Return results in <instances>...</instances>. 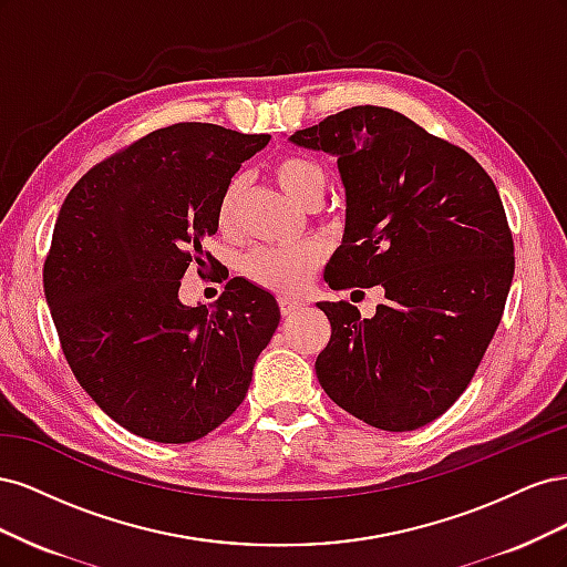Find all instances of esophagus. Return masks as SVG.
<instances>
[{
  "instance_id": "34e87169",
  "label": "esophagus",
  "mask_w": 567,
  "mask_h": 567,
  "mask_svg": "<svg viewBox=\"0 0 567 567\" xmlns=\"http://www.w3.org/2000/svg\"><path fill=\"white\" fill-rule=\"evenodd\" d=\"M279 307H281V315H284V317H290V315H296V312L300 310L302 302L296 300V298H281V300H279Z\"/></svg>"
}]
</instances>
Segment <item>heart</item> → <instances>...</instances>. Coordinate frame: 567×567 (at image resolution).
Returning <instances> with one entry per match:
<instances>
[{
    "mask_svg": "<svg viewBox=\"0 0 567 567\" xmlns=\"http://www.w3.org/2000/svg\"><path fill=\"white\" fill-rule=\"evenodd\" d=\"M274 179L281 192L293 198L302 208H315L326 196L329 177L326 169L305 156H286L274 165ZM246 192V182L236 177L225 188L217 205V227L221 234H234L238 225V210ZM323 257L321 246L307 241L288 248H257L244 260L246 277L274 293H298L312 279L315 269Z\"/></svg>",
    "mask_w": 567,
    "mask_h": 567,
    "instance_id": "obj_1",
    "label": "heart"
}]
</instances>
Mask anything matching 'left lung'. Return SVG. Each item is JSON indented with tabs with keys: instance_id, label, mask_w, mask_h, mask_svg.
<instances>
[{
	"instance_id": "left-lung-1",
	"label": "left lung",
	"mask_w": 567,
	"mask_h": 567,
	"mask_svg": "<svg viewBox=\"0 0 567 567\" xmlns=\"http://www.w3.org/2000/svg\"><path fill=\"white\" fill-rule=\"evenodd\" d=\"M288 142L333 156L346 188L326 284L385 290L371 319L346 300L317 302L331 321L317 379L359 421L416 431L461 398L502 321L513 238L499 192L466 151L381 106L346 109Z\"/></svg>"
}]
</instances>
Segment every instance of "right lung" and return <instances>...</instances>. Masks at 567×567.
<instances>
[{
  "instance_id": "1",
  "label": "right lung",
  "mask_w": 567,
  "mask_h": 567,
  "mask_svg": "<svg viewBox=\"0 0 567 567\" xmlns=\"http://www.w3.org/2000/svg\"><path fill=\"white\" fill-rule=\"evenodd\" d=\"M269 134L177 123L99 163L65 196L44 262L63 354L99 409L130 433L184 444L244 402L281 312L265 288L231 279L213 310L184 305L188 262L244 161Z\"/></svg>"
}]
</instances>
